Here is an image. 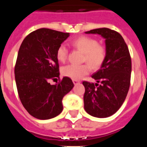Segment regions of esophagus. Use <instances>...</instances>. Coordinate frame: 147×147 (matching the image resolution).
<instances>
[{
    "mask_svg": "<svg viewBox=\"0 0 147 147\" xmlns=\"http://www.w3.org/2000/svg\"><path fill=\"white\" fill-rule=\"evenodd\" d=\"M73 82H74V85H76V84H78V83H80V81H78V80H73Z\"/></svg>",
    "mask_w": 147,
    "mask_h": 147,
    "instance_id": "obj_1",
    "label": "esophagus"
}]
</instances>
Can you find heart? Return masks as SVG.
<instances>
[{
  "instance_id": "heart-1",
  "label": "heart",
  "mask_w": 147,
  "mask_h": 147,
  "mask_svg": "<svg viewBox=\"0 0 147 147\" xmlns=\"http://www.w3.org/2000/svg\"><path fill=\"white\" fill-rule=\"evenodd\" d=\"M71 45L84 54V62H88L92 69L96 70L99 68L106 59V48L98 44L96 39L82 36L73 40ZM67 54L68 51L67 48L64 45H61L57 50V58L59 62H64L67 59ZM89 71L90 67L86 64L82 65H67L62 68V74L73 80H80L82 76L88 74Z\"/></svg>"
}]
</instances>
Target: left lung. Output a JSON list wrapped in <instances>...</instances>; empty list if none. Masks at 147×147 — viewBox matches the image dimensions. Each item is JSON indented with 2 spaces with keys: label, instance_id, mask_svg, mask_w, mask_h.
Segmentation results:
<instances>
[{
  "label": "left lung",
  "instance_id": "left-lung-1",
  "mask_svg": "<svg viewBox=\"0 0 147 147\" xmlns=\"http://www.w3.org/2000/svg\"><path fill=\"white\" fill-rule=\"evenodd\" d=\"M85 34H96L105 40L107 56L101 68L92 75L96 83L83 82L84 107L96 118L113 115L124 103L130 85V54L121 35L107 28H96Z\"/></svg>",
  "mask_w": 147,
  "mask_h": 147
}]
</instances>
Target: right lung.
Listing matches in <instances>:
<instances>
[{"label":"right lung","instance_id":"obj_1","mask_svg":"<svg viewBox=\"0 0 147 147\" xmlns=\"http://www.w3.org/2000/svg\"><path fill=\"white\" fill-rule=\"evenodd\" d=\"M69 33L40 28L27 35L18 51L15 76L20 102L28 113L40 120L56 117L63 109L62 100L74 88L69 77H59L57 50Z\"/></svg>","mask_w":147,"mask_h":147}]
</instances>
